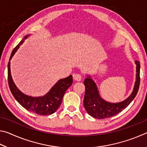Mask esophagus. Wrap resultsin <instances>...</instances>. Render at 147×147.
Returning a JSON list of instances; mask_svg holds the SVG:
<instances>
[{
	"label": "esophagus",
	"mask_w": 147,
	"mask_h": 147,
	"mask_svg": "<svg viewBox=\"0 0 147 147\" xmlns=\"http://www.w3.org/2000/svg\"><path fill=\"white\" fill-rule=\"evenodd\" d=\"M73 78H74V80L79 82V81L81 80L82 76L80 74H74V75H73Z\"/></svg>",
	"instance_id": "esophagus-1"
}]
</instances>
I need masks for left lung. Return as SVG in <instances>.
<instances>
[{
	"instance_id": "obj_1",
	"label": "left lung",
	"mask_w": 147,
	"mask_h": 147,
	"mask_svg": "<svg viewBox=\"0 0 147 147\" xmlns=\"http://www.w3.org/2000/svg\"><path fill=\"white\" fill-rule=\"evenodd\" d=\"M136 63L137 74L134 91L127 99L121 102L109 103L104 100L99 95L96 84L90 77L85 79L84 82L86 88L84 106L89 115L98 119L109 118L121 112L131 103L138 93L140 84V64L138 61Z\"/></svg>"
}]
</instances>
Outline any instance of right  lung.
Wrapping results in <instances>:
<instances>
[{
  "label": "right lung",
  "instance_id": "1",
  "mask_svg": "<svg viewBox=\"0 0 147 147\" xmlns=\"http://www.w3.org/2000/svg\"><path fill=\"white\" fill-rule=\"evenodd\" d=\"M28 36L24 37L13 49L9 60ZM8 80L10 91L17 102L27 110L41 115H49L54 113L61 105L62 99L67 89L73 84V76H69L61 79L54 85L48 93L42 97H32L21 93L13 83L10 73V61L8 65Z\"/></svg>",
  "mask_w": 147,
  "mask_h": 147
}]
</instances>
